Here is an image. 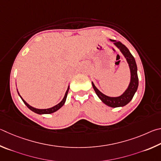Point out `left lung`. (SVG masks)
Masks as SVG:
<instances>
[{
  "label": "left lung",
  "instance_id": "obj_1",
  "mask_svg": "<svg viewBox=\"0 0 161 161\" xmlns=\"http://www.w3.org/2000/svg\"><path fill=\"white\" fill-rule=\"evenodd\" d=\"M109 41L114 42V46L119 49L121 53H122L126 58V62L129 65V70H130V82H129L126 91L118 97L108 96V95L103 94L102 92L100 91L97 88V87L95 86L93 82H92V85L98 97L100 98L104 104H105L106 105L109 107H111V108H119V107H124L127 105L132 100L135 92L137 91L138 86H139L137 66L134 57L132 56L125 45H124L122 42H117L116 40H113V39H109Z\"/></svg>",
  "mask_w": 161,
  "mask_h": 161
}]
</instances>
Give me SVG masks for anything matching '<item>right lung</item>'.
I'll return each mask as SVG.
<instances>
[{
	"mask_svg": "<svg viewBox=\"0 0 161 161\" xmlns=\"http://www.w3.org/2000/svg\"><path fill=\"white\" fill-rule=\"evenodd\" d=\"M69 86H68V88L66 90V92H65V95H64V97L63 99H62V100L61 101L60 103H58L57 105H54L53 107H52V108H47V109H38V108H34V107L30 105L29 104H28L26 101H25L23 98H22L21 97V95H19V92L18 91V88H17V91H18V93L19 95V96L20 97V98L22 99V100L23 101V103H25V105H26L28 108H29L30 110H32V112H35V113H36L38 114H52V113H53V112H56L57 110H58L59 109H60L62 106H63L65 103H66V97H67V94H68V92H69Z\"/></svg>",
	"mask_w": 161,
	"mask_h": 161,
	"instance_id": "obj_1",
	"label": "right lung"
}]
</instances>
